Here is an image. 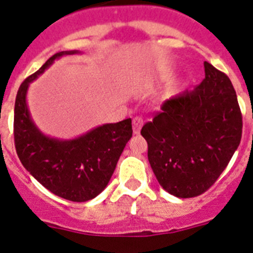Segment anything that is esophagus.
I'll list each match as a JSON object with an SVG mask.
<instances>
[{
	"instance_id": "34e87169",
	"label": "esophagus",
	"mask_w": 253,
	"mask_h": 253,
	"mask_svg": "<svg viewBox=\"0 0 253 253\" xmlns=\"http://www.w3.org/2000/svg\"><path fill=\"white\" fill-rule=\"evenodd\" d=\"M142 126H143V119H142V118H134V119H133V131H134V134H139Z\"/></svg>"
}]
</instances>
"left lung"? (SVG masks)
<instances>
[{"label": "left lung", "mask_w": 253, "mask_h": 253, "mask_svg": "<svg viewBox=\"0 0 253 253\" xmlns=\"http://www.w3.org/2000/svg\"><path fill=\"white\" fill-rule=\"evenodd\" d=\"M205 78L173 96L142 128L148 161L161 186L194 198L218 180L242 137V114L227 75L204 62Z\"/></svg>", "instance_id": "8db88e82"}]
</instances>
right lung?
Returning a JSON list of instances; mask_svg holds the SVG:
<instances>
[{
    "mask_svg": "<svg viewBox=\"0 0 253 253\" xmlns=\"http://www.w3.org/2000/svg\"><path fill=\"white\" fill-rule=\"evenodd\" d=\"M81 51H59L22 82L15 101L13 137L22 166L45 189L71 202L96 198L107 186L125 144L133 135L131 119L104 124L73 139H58L40 130L29 111V86L55 59Z\"/></svg>",
    "mask_w": 253,
    "mask_h": 253,
    "instance_id": "obj_1",
    "label": "right lung"
}]
</instances>
